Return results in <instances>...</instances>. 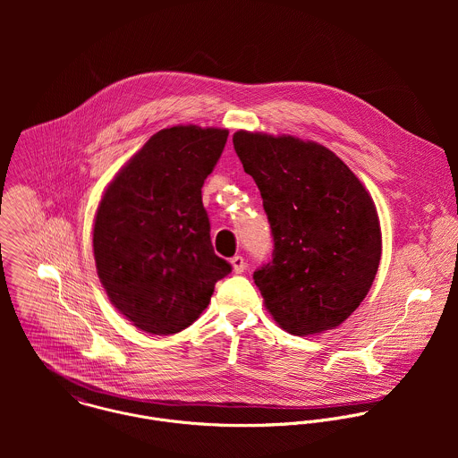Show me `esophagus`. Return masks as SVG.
I'll use <instances>...</instances> for the list:
<instances>
[{"mask_svg":"<svg viewBox=\"0 0 458 458\" xmlns=\"http://www.w3.org/2000/svg\"><path fill=\"white\" fill-rule=\"evenodd\" d=\"M245 259L242 258V256H234L233 259H231V266H233V271L234 273H243L245 271Z\"/></svg>","mask_w":458,"mask_h":458,"instance_id":"obj_1","label":"esophagus"}]
</instances>
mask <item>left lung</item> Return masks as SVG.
<instances>
[{"instance_id":"8db88e82","label":"left lung","mask_w":458,"mask_h":458,"mask_svg":"<svg viewBox=\"0 0 458 458\" xmlns=\"http://www.w3.org/2000/svg\"><path fill=\"white\" fill-rule=\"evenodd\" d=\"M233 144L271 227V261L254 271L266 309L291 335L340 327L367 296L381 261L372 197L318 142L240 131Z\"/></svg>"}]
</instances>
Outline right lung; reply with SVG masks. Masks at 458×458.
Listing matches in <instances>:
<instances>
[{
  "label": "right lung",
  "mask_w": 458,
  "mask_h": 458,
  "mask_svg": "<svg viewBox=\"0 0 458 458\" xmlns=\"http://www.w3.org/2000/svg\"><path fill=\"white\" fill-rule=\"evenodd\" d=\"M229 131L178 125L157 131L116 174L93 227L98 278L133 327L171 335L208 307L231 273L209 238L200 189Z\"/></svg>",
  "instance_id": "right-lung-1"
}]
</instances>
